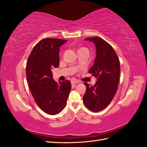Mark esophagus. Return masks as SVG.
<instances>
[{
	"mask_svg": "<svg viewBox=\"0 0 147 147\" xmlns=\"http://www.w3.org/2000/svg\"><path fill=\"white\" fill-rule=\"evenodd\" d=\"M71 83H72V84L73 86H76V84L79 83V82L78 80H73L71 82Z\"/></svg>",
	"mask_w": 147,
	"mask_h": 147,
	"instance_id": "esophagus-1",
	"label": "esophagus"
}]
</instances>
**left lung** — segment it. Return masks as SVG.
I'll return each instance as SVG.
<instances>
[{
  "label": "left lung",
  "instance_id": "1",
  "mask_svg": "<svg viewBox=\"0 0 147 147\" xmlns=\"http://www.w3.org/2000/svg\"><path fill=\"white\" fill-rule=\"evenodd\" d=\"M85 39L94 42L96 47L94 63L88 72L97 78V82L94 86L84 83L86 90L83 99L88 110L98 112L110 104L117 91L120 63L114 49L104 39L98 37Z\"/></svg>",
  "mask_w": 147,
  "mask_h": 147
}]
</instances>
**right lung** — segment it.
<instances>
[{
  "instance_id": "add662e5",
  "label": "right lung",
  "mask_w": 147,
  "mask_h": 147,
  "mask_svg": "<svg viewBox=\"0 0 147 147\" xmlns=\"http://www.w3.org/2000/svg\"><path fill=\"white\" fill-rule=\"evenodd\" d=\"M66 40L45 38L32 49L26 64L29 90L37 105L51 115L60 113L66 105L71 90L69 80L57 83L51 69L59 65V47Z\"/></svg>"
}]
</instances>
